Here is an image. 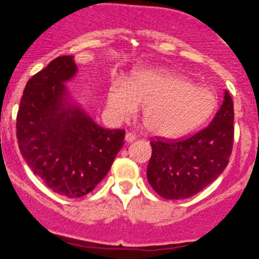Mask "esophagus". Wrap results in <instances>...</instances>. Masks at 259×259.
<instances>
[{
	"label": "esophagus",
	"instance_id": "34e87169",
	"mask_svg": "<svg viewBox=\"0 0 259 259\" xmlns=\"http://www.w3.org/2000/svg\"><path fill=\"white\" fill-rule=\"evenodd\" d=\"M136 139V135L134 133H126L125 134V141L126 142H133Z\"/></svg>",
	"mask_w": 259,
	"mask_h": 259
}]
</instances>
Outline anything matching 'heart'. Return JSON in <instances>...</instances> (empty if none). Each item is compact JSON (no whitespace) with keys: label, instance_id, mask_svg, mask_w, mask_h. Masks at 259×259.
<instances>
[{"label":"heart","instance_id":"obj_1","mask_svg":"<svg viewBox=\"0 0 259 259\" xmlns=\"http://www.w3.org/2000/svg\"><path fill=\"white\" fill-rule=\"evenodd\" d=\"M142 107V123L160 138H178L201 126L214 112L212 91L195 86L173 70H140L125 84H115L107 94V108L115 120H129Z\"/></svg>","mask_w":259,"mask_h":259}]
</instances>
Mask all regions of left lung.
<instances>
[{
  "instance_id": "8db88e82",
  "label": "left lung",
  "mask_w": 259,
  "mask_h": 259,
  "mask_svg": "<svg viewBox=\"0 0 259 259\" xmlns=\"http://www.w3.org/2000/svg\"><path fill=\"white\" fill-rule=\"evenodd\" d=\"M234 142V103L224 102L210 124L181 140L152 139L147 180L167 200H184L213 183L227 168Z\"/></svg>"
}]
</instances>
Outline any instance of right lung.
Wrapping results in <instances>:
<instances>
[{"label":"right lung","mask_w":259,"mask_h":259,"mask_svg":"<svg viewBox=\"0 0 259 259\" xmlns=\"http://www.w3.org/2000/svg\"><path fill=\"white\" fill-rule=\"evenodd\" d=\"M73 56L50 62L26 82L17 114L20 153L56 194L82 197L106 177L125 130L105 129L75 103L64 82L76 74Z\"/></svg>","instance_id":"obj_1"}]
</instances>
